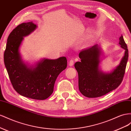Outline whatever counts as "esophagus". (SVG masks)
<instances>
[{
    "instance_id": "1",
    "label": "esophagus",
    "mask_w": 131,
    "mask_h": 131,
    "mask_svg": "<svg viewBox=\"0 0 131 131\" xmlns=\"http://www.w3.org/2000/svg\"><path fill=\"white\" fill-rule=\"evenodd\" d=\"M74 60L72 59H71L70 60V61H69V66H72L74 64Z\"/></svg>"
}]
</instances>
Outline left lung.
Listing matches in <instances>:
<instances>
[{"instance_id": "1", "label": "left lung", "mask_w": 131, "mask_h": 131, "mask_svg": "<svg viewBox=\"0 0 131 131\" xmlns=\"http://www.w3.org/2000/svg\"><path fill=\"white\" fill-rule=\"evenodd\" d=\"M119 44L125 49V55L113 71L105 73L100 71V50L98 45L82 50L79 54L81 61L74 63L78 74V87L80 92L88 98H96L117 88L123 80L128 58V50L123 36Z\"/></svg>"}]
</instances>
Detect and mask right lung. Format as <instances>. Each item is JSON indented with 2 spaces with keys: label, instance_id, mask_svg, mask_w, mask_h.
Instances as JSON below:
<instances>
[{
  "label": "right lung",
  "instance_id": "1",
  "mask_svg": "<svg viewBox=\"0 0 131 131\" xmlns=\"http://www.w3.org/2000/svg\"><path fill=\"white\" fill-rule=\"evenodd\" d=\"M36 25L29 22L14 28L7 39L4 61L14 89L18 94L36 100H44L54 91L56 80L67 67V59L60 57L55 60L43 59L35 68H28L22 62L19 47L24 37L36 28Z\"/></svg>",
  "mask_w": 131,
  "mask_h": 131
}]
</instances>
